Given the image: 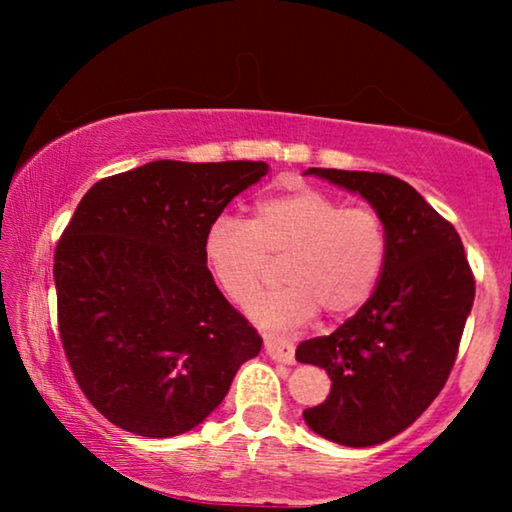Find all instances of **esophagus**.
Listing matches in <instances>:
<instances>
[{"label":"esophagus","instance_id":"esophagus-1","mask_svg":"<svg viewBox=\"0 0 512 512\" xmlns=\"http://www.w3.org/2000/svg\"><path fill=\"white\" fill-rule=\"evenodd\" d=\"M265 354L279 363H293V359H296L291 342L275 338V335H265Z\"/></svg>","mask_w":512,"mask_h":512}]
</instances>
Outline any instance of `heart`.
<instances>
[{
  "instance_id": "1",
  "label": "heart",
  "mask_w": 512,
  "mask_h": 512,
  "mask_svg": "<svg viewBox=\"0 0 512 512\" xmlns=\"http://www.w3.org/2000/svg\"><path fill=\"white\" fill-rule=\"evenodd\" d=\"M284 289L265 293L251 317L265 328L331 319L368 303L387 263V228L373 207H345L317 188H296L258 202L251 221L223 214L205 233V263L235 305L261 289L270 261H282Z\"/></svg>"
}]
</instances>
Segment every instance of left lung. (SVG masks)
Instances as JSON below:
<instances>
[{
  "label": "left lung",
  "instance_id": "left-lung-1",
  "mask_svg": "<svg viewBox=\"0 0 512 512\" xmlns=\"http://www.w3.org/2000/svg\"><path fill=\"white\" fill-rule=\"evenodd\" d=\"M366 198L387 228L380 284L331 335L300 342L296 359L324 368L331 394L303 412L319 436L370 447L415 422L445 387L475 298L454 226L398 177L310 167Z\"/></svg>",
  "mask_w": 512,
  "mask_h": 512
}]
</instances>
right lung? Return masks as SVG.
<instances>
[{"label":"right lung","instance_id":"1","mask_svg":"<svg viewBox=\"0 0 512 512\" xmlns=\"http://www.w3.org/2000/svg\"><path fill=\"white\" fill-rule=\"evenodd\" d=\"M265 174L261 160H156L81 198L55 247L58 328L81 391L118 429L191 431L261 352L214 284L205 233Z\"/></svg>","mask_w":512,"mask_h":512}]
</instances>
